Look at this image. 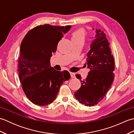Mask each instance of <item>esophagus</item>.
<instances>
[{"mask_svg": "<svg viewBox=\"0 0 134 134\" xmlns=\"http://www.w3.org/2000/svg\"><path fill=\"white\" fill-rule=\"evenodd\" d=\"M70 74L71 77V78H75V73L70 72Z\"/></svg>", "mask_w": 134, "mask_h": 134, "instance_id": "34e87169", "label": "esophagus"}]
</instances>
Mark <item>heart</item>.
I'll list each match as a JSON object with an SVG mask.
<instances>
[{"label": "heart", "mask_w": 134, "mask_h": 134, "mask_svg": "<svg viewBox=\"0 0 134 134\" xmlns=\"http://www.w3.org/2000/svg\"><path fill=\"white\" fill-rule=\"evenodd\" d=\"M86 34L85 31L82 29H79L75 31L72 33V40L76 41H85V40L86 38Z\"/></svg>", "instance_id": "heart-1"}]
</instances>
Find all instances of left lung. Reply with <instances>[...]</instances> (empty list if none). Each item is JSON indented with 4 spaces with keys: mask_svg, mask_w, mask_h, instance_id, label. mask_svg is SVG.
I'll return each mask as SVG.
<instances>
[{
    "mask_svg": "<svg viewBox=\"0 0 134 134\" xmlns=\"http://www.w3.org/2000/svg\"><path fill=\"white\" fill-rule=\"evenodd\" d=\"M96 33L85 64L90 71L83 81L80 75H76L81 81V86L74 96L80 103L89 107L97 104L103 99L115 77L113 72L115 70L114 58L106 35L99 29H96Z\"/></svg>",
    "mask_w": 134,
    "mask_h": 134,
    "instance_id": "1",
    "label": "left lung"
}]
</instances>
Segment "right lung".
<instances>
[{"instance_id":"add662e5","label":"right lung","mask_w":134,"mask_h":134,"mask_svg":"<svg viewBox=\"0 0 134 134\" xmlns=\"http://www.w3.org/2000/svg\"><path fill=\"white\" fill-rule=\"evenodd\" d=\"M71 26L49 24L34 27L22 40L18 71L22 89L35 105L45 106L55 100L60 87L70 78L67 71H59L50 65L52 53L57 49L63 34Z\"/></svg>"}]
</instances>
